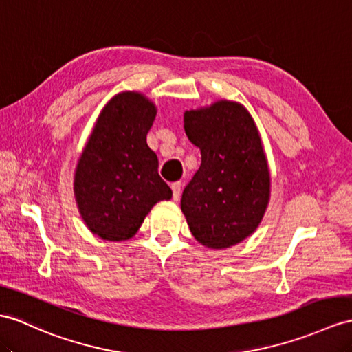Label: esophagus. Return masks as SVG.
<instances>
[{
  "label": "esophagus",
  "instance_id": "esophagus-1",
  "mask_svg": "<svg viewBox=\"0 0 352 352\" xmlns=\"http://www.w3.org/2000/svg\"><path fill=\"white\" fill-rule=\"evenodd\" d=\"M171 191H173V200L177 201L179 197H181V192H182V184L181 182L171 184Z\"/></svg>",
  "mask_w": 352,
  "mask_h": 352
}]
</instances>
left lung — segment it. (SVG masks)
<instances>
[{"label":"left lung","instance_id":"obj_1","mask_svg":"<svg viewBox=\"0 0 352 352\" xmlns=\"http://www.w3.org/2000/svg\"><path fill=\"white\" fill-rule=\"evenodd\" d=\"M184 128L201 166L182 194L181 209L197 242L226 250L250 237L270 201L272 177L258 128L237 101L186 110Z\"/></svg>","mask_w":352,"mask_h":352}]
</instances>
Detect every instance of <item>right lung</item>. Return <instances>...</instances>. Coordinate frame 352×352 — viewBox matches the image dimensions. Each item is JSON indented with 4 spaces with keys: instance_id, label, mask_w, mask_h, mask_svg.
I'll return each instance as SVG.
<instances>
[{
    "instance_id": "right-lung-1",
    "label": "right lung",
    "mask_w": 352,
    "mask_h": 352,
    "mask_svg": "<svg viewBox=\"0 0 352 352\" xmlns=\"http://www.w3.org/2000/svg\"><path fill=\"white\" fill-rule=\"evenodd\" d=\"M157 106L139 91L111 97L88 137L74 170V199L85 226L102 241L131 239L171 190L158 175L146 143Z\"/></svg>"
}]
</instances>
